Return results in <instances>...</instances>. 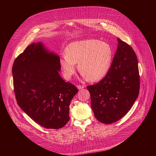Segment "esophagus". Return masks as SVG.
I'll return each instance as SVG.
<instances>
[{"mask_svg": "<svg viewBox=\"0 0 156 156\" xmlns=\"http://www.w3.org/2000/svg\"><path fill=\"white\" fill-rule=\"evenodd\" d=\"M84 87V86H81V85H78L77 86V88H78V90H81V89H83Z\"/></svg>", "mask_w": 156, "mask_h": 156, "instance_id": "34e87169", "label": "esophagus"}]
</instances>
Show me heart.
Returning <instances> with one entry per match:
<instances>
[{"mask_svg":"<svg viewBox=\"0 0 156 156\" xmlns=\"http://www.w3.org/2000/svg\"><path fill=\"white\" fill-rule=\"evenodd\" d=\"M60 56V66L63 77L70 80L76 70V63L81 75L91 81H98L108 73L113 60L110 44L95 39L76 41L65 48Z\"/></svg>","mask_w":156,"mask_h":156,"instance_id":"heart-1","label":"heart"}]
</instances>
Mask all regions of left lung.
I'll list each match as a JSON object with an SVG mask.
<instances>
[{
    "label": "left lung",
    "instance_id": "8db88e82",
    "mask_svg": "<svg viewBox=\"0 0 156 156\" xmlns=\"http://www.w3.org/2000/svg\"><path fill=\"white\" fill-rule=\"evenodd\" d=\"M117 49L107 75L87 86L95 117L105 124L114 123L131 109L138 97L140 75L135 51L117 38Z\"/></svg>",
    "mask_w": 156,
    "mask_h": 156
}]
</instances>
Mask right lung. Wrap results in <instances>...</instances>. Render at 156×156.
<instances>
[{
  "mask_svg": "<svg viewBox=\"0 0 156 156\" xmlns=\"http://www.w3.org/2000/svg\"><path fill=\"white\" fill-rule=\"evenodd\" d=\"M59 56L42 42L28 46L14 61L13 86L20 107L46 128L59 129L70 119L69 105L76 87L59 75Z\"/></svg>",
  "mask_w": 156,
  "mask_h": 156,
  "instance_id": "right-lung-1",
  "label": "right lung"
}]
</instances>
